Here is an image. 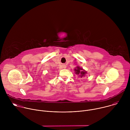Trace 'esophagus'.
I'll use <instances>...</instances> for the list:
<instances>
[{
	"instance_id": "1",
	"label": "esophagus",
	"mask_w": 130,
	"mask_h": 130,
	"mask_svg": "<svg viewBox=\"0 0 130 130\" xmlns=\"http://www.w3.org/2000/svg\"><path fill=\"white\" fill-rule=\"evenodd\" d=\"M66 67V66L65 65L63 64V65H62V68H65Z\"/></svg>"
}]
</instances>
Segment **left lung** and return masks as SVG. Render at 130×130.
Returning <instances> with one entry per match:
<instances>
[{
  "label": "left lung",
  "instance_id": "1",
  "mask_svg": "<svg viewBox=\"0 0 130 130\" xmlns=\"http://www.w3.org/2000/svg\"><path fill=\"white\" fill-rule=\"evenodd\" d=\"M74 70H75L76 75H79L81 78L84 77L87 73L86 71H85L83 68H81L79 66H77Z\"/></svg>",
  "mask_w": 130,
  "mask_h": 130
}]
</instances>
